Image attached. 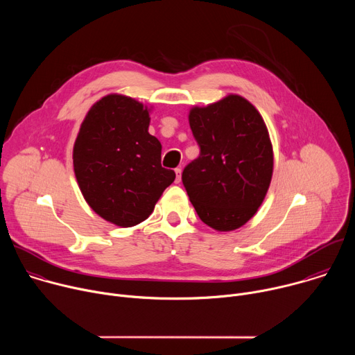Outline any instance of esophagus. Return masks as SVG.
Segmentation results:
<instances>
[{
    "label": "esophagus",
    "instance_id": "1",
    "mask_svg": "<svg viewBox=\"0 0 355 355\" xmlns=\"http://www.w3.org/2000/svg\"><path fill=\"white\" fill-rule=\"evenodd\" d=\"M181 168H175V174H177V178H175V182L180 184L181 182Z\"/></svg>",
    "mask_w": 355,
    "mask_h": 355
}]
</instances>
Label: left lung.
Here are the masks:
<instances>
[{"mask_svg": "<svg viewBox=\"0 0 355 355\" xmlns=\"http://www.w3.org/2000/svg\"><path fill=\"white\" fill-rule=\"evenodd\" d=\"M189 126L199 157L182 171V184L200 220L232 232L256 215L270 188L274 153L268 129L256 107L230 94L193 107Z\"/></svg>", "mask_w": 355, "mask_h": 355, "instance_id": "obj_1", "label": "left lung"}]
</instances>
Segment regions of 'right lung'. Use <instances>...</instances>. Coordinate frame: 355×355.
Here are the masks:
<instances>
[{
	"instance_id": "right-lung-1",
	"label": "right lung",
	"mask_w": 355,
	"mask_h": 355,
	"mask_svg": "<svg viewBox=\"0 0 355 355\" xmlns=\"http://www.w3.org/2000/svg\"><path fill=\"white\" fill-rule=\"evenodd\" d=\"M150 110L110 94L89 108L73 148L74 174L91 209L121 227L155 211L175 173L162 167V143L148 133Z\"/></svg>"
}]
</instances>
